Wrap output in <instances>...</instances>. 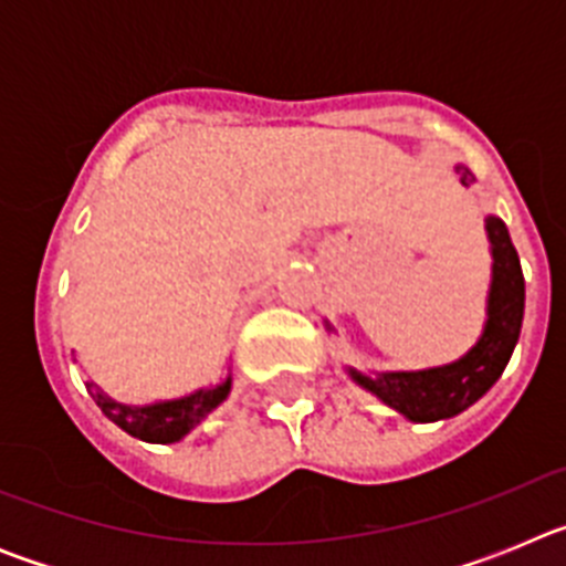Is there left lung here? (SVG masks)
I'll return each mask as SVG.
<instances>
[{"label":"left lung","mask_w":566,"mask_h":566,"mask_svg":"<svg viewBox=\"0 0 566 566\" xmlns=\"http://www.w3.org/2000/svg\"><path fill=\"white\" fill-rule=\"evenodd\" d=\"M464 187L473 184V175L464 169ZM488 238L493 243V283H490L488 300V326L462 359L442 368L411 374H379L363 377L352 371L363 388L377 394L385 405L397 408L413 422H437L462 413L464 408L476 402L479 397L493 388L502 371L507 368L513 348L522 334L524 319V274L518 263V252L510 240L507 227L490 214Z\"/></svg>","instance_id":"left-lung-1"}]
</instances>
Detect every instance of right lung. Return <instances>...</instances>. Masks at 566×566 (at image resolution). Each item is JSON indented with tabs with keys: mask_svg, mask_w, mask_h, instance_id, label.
<instances>
[{
	"mask_svg": "<svg viewBox=\"0 0 566 566\" xmlns=\"http://www.w3.org/2000/svg\"><path fill=\"white\" fill-rule=\"evenodd\" d=\"M229 388H232V379L221 382L218 388L192 394V397L147 405V408H129V405H118L113 399H107L102 391H96V385L90 382V394H93V399H96V405L102 408L109 422L118 424L129 437L161 444L178 442L181 437H187L195 424L201 422L209 411H214L227 399Z\"/></svg>",
	"mask_w": 566,
	"mask_h": 566,
	"instance_id": "add662e5",
	"label": "right lung"
}]
</instances>
